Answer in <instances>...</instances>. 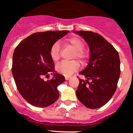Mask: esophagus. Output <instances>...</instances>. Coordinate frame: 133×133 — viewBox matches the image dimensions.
Returning <instances> with one entry per match:
<instances>
[{
  "mask_svg": "<svg viewBox=\"0 0 133 133\" xmlns=\"http://www.w3.org/2000/svg\"><path fill=\"white\" fill-rule=\"evenodd\" d=\"M70 78V77H69V76H66V77H65V79L66 80V81L69 80Z\"/></svg>",
  "mask_w": 133,
  "mask_h": 133,
  "instance_id": "34e87169",
  "label": "esophagus"
}]
</instances>
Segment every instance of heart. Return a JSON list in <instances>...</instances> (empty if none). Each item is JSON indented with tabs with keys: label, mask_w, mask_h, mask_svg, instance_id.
Masks as SVG:
<instances>
[{
	"label": "heart",
	"mask_w": 133,
	"mask_h": 133,
	"mask_svg": "<svg viewBox=\"0 0 133 133\" xmlns=\"http://www.w3.org/2000/svg\"><path fill=\"white\" fill-rule=\"evenodd\" d=\"M65 43L69 44L76 50L75 58H77L81 62L84 63L88 58V52L84 50L85 43L82 38L77 36L65 40ZM50 56L52 61H56L60 58V44L58 43H54L50 49ZM80 64L78 61H74L71 62L63 61L57 64L56 66V71L64 76H70L72 73L79 69Z\"/></svg>",
	"instance_id": "obj_1"
}]
</instances>
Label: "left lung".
Here are the masks:
<instances>
[{
	"instance_id": "8db88e82",
	"label": "left lung",
	"mask_w": 133,
	"mask_h": 133,
	"mask_svg": "<svg viewBox=\"0 0 133 133\" xmlns=\"http://www.w3.org/2000/svg\"><path fill=\"white\" fill-rule=\"evenodd\" d=\"M75 32L87 41L90 52L88 66L79 73L87 80L79 78L77 97L86 107L98 109L108 103L117 90L121 74L119 55L99 34L85 30Z\"/></svg>"
}]
</instances>
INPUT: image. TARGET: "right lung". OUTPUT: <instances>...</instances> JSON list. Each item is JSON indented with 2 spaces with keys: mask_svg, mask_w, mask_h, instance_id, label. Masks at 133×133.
<instances>
[{
  "mask_svg": "<svg viewBox=\"0 0 133 133\" xmlns=\"http://www.w3.org/2000/svg\"><path fill=\"white\" fill-rule=\"evenodd\" d=\"M68 32L69 30L36 32L15 48L12 65L15 82L21 96L33 106L46 107L59 97L57 87L65 78L55 72V64L49 52L52 44ZM52 73L53 78L44 81L43 77Z\"/></svg>",
  "mask_w": 133,
  "mask_h": 133,
  "instance_id": "right-lung-1",
  "label": "right lung"
}]
</instances>
